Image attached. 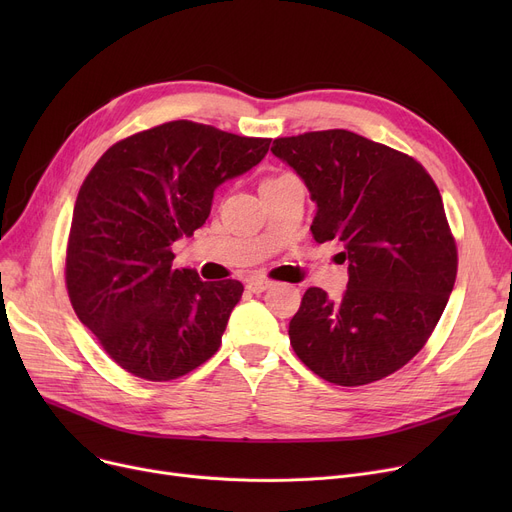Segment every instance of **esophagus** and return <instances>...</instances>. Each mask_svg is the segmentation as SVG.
<instances>
[{"mask_svg": "<svg viewBox=\"0 0 512 512\" xmlns=\"http://www.w3.org/2000/svg\"><path fill=\"white\" fill-rule=\"evenodd\" d=\"M272 284H274V282H270V280L255 278V280H249V282H247V288H249L251 292H255V294H261V292H265L267 288H272Z\"/></svg>", "mask_w": 512, "mask_h": 512, "instance_id": "34e87169", "label": "esophagus"}]
</instances>
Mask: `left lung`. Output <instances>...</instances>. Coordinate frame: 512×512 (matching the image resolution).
<instances>
[{"label": "left lung", "instance_id": "8db88e82", "mask_svg": "<svg viewBox=\"0 0 512 512\" xmlns=\"http://www.w3.org/2000/svg\"><path fill=\"white\" fill-rule=\"evenodd\" d=\"M317 205L313 238L340 240L348 284L338 301L309 288L290 319V344L319 378L378 382L423 348L448 303L456 245L442 197L421 164L351 130L276 139Z\"/></svg>", "mask_w": 512, "mask_h": 512}]
</instances>
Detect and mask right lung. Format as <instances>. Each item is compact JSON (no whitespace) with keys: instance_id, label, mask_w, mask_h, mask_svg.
Listing matches in <instances>:
<instances>
[{"instance_id":"right-lung-1","label":"right lung","mask_w":512,"mask_h":512,"mask_svg":"<svg viewBox=\"0 0 512 512\" xmlns=\"http://www.w3.org/2000/svg\"><path fill=\"white\" fill-rule=\"evenodd\" d=\"M270 143L176 120L107 149L80 186L70 303L128 373L168 382L218 353L245 288L174 270L170 247L205 224L215 188L257 166Z\"/></svg>"}]
</instances>
